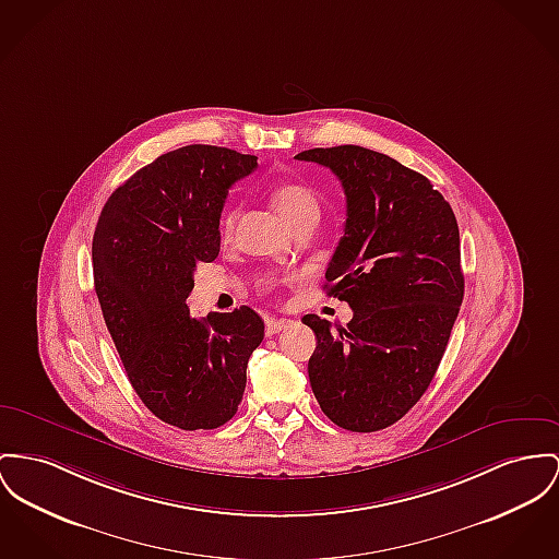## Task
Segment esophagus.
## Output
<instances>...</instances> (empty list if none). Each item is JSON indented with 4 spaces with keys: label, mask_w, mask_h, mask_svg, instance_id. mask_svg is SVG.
<instances>
[{
    "label": "esophagus",
    "mask_w": 559,
    "mask_h": 559,
    "mask_svg": "<svg viewBox=\"0 0 559 559\" xmlns=\"http://www.w3.org/2000/svg\"><path fill=\"white\" fill-rule=\"evenodd\" d=\"M293 322L290 320H286V318H266L264 320V331H266V335H277V333H282L284 329H288Z\"/></svg>",
    "instance_id": "1"
}]
</instances>
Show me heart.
<instances>
[{
	"label": "heart",
	"instance_id": "b5f03b06",
	"mask_svg": "<svg viewBox=\"0 0 559 559\" xmlns=\"http://www.w3.org/2000/svg\"><path fill=\"white\" fill-rule=\"evenodd\" d=\"M271 201H273L275 210L282 214V218L290 224V228H297L300 224L320 223L322 201L313 188H309L302 182L286 180V182L275 185L271 188ZM237 216H239L237 207L224 210L223 218H221V235L224 239H228L233 235Z\"/></svg>",
	"mask_w": 559,
	"mask_h": 559
}]
</instances>
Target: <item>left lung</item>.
I'll return each instance as SVG.
<instances>
[{
	"instance_id": "1",
	"label": "left lung",
	"mask_w": 559,
	"mask_h": 559,
	"mask_svg": "<svg viewBox=\"0 0 559 559\" xmlns=\"http://www.w3.org/2000/svg\"><path fill=\"white\" fill-rule=\"evenodd\" d=\"M329 167L347 199L326 295L345 300L347 326L313 313L311 390L336 426L374 432L399 421L428 390L464 297L460 230L430 180L362 146L305 150Z\"/></svg>"
}]
</instances>
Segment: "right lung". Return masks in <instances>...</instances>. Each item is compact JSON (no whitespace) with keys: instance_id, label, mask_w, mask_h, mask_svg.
I'll return each instance as SVG.
<instances>
[{"instance_id":"1","label":"right lung","mask_w":559,"mask_h":559,"mask_svg":"<svg viewBox=\"0 0 559 559\" xmlns=\"http://www.w3.org/2000/svg\"><path fill=\"white\" fill-rule=\"evenodd\" d=\"M257 156L218 146L160 154L106 201L93 235V280L127 377L158 419L182 430L226 424L241 403L264 322L250 307L192 318L199 262L221 252L228 188Z\"/></svg>"}]
</instances>
